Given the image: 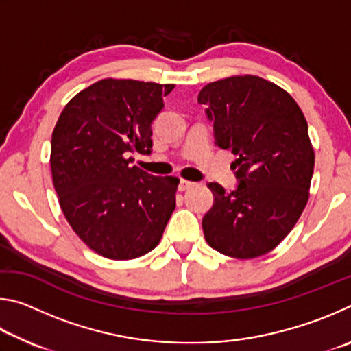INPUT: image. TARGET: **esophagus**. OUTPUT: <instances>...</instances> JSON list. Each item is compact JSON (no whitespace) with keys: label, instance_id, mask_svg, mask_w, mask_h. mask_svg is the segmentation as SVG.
<instances>
[{"label":"esophagus","instance_id":"esophagus-1","mask_svg":"<svg viewBox=\"0 0 351 351\" xmlns=\"http://www.w3.org/2000/svg\"><path fill=\"white\" fill-rule=\"evenodd\" d=\"M195 182H192V181H187V180H181L180 181V190H187V189H190L193 186Z\"/></svg>","mask_w":351,"mask_h":351}]
</instances>
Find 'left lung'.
Returning <instances> with one entry per match:
<instances>
[{
	"instance_id": "obj_1",
	"label": "left lung",
	"mask_w": 351,
	"mask_h": 351,
	"mask_svg": "<svg viewBox=\"0 0 351 351\" xmlns=\"http://www.w3.org/2000/svg\"><path fill=\"white\" fill-rule=\"evenodd\" d=\"M215 145L232 152L237 186L207 187L213 204L203 217L210 247L235 258L274 249L304 212L314 152L308 123L287 91L257 75L229 77L199 91Z\"/></svg>"
}]
</instances>
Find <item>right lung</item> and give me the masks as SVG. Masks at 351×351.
<instances>
[{
	"mask_svg": "<svg viewBox=\"0 0 351 351\" xmlns=\"http://www.w3.org/2000/svg\"><path fill=\"white\" fill-rule=\"evenodd\" d=\"M175 85L105 79L64 106L51 139V171L71 228L112 260L158 245L176 206L175 176L133 165L152 148V123Z\"/></svg>",
	"mask_w": 351,
	"mask_h": 351,
	"instance_id": "1",
	"label": "right lung"
}]
</instances>
